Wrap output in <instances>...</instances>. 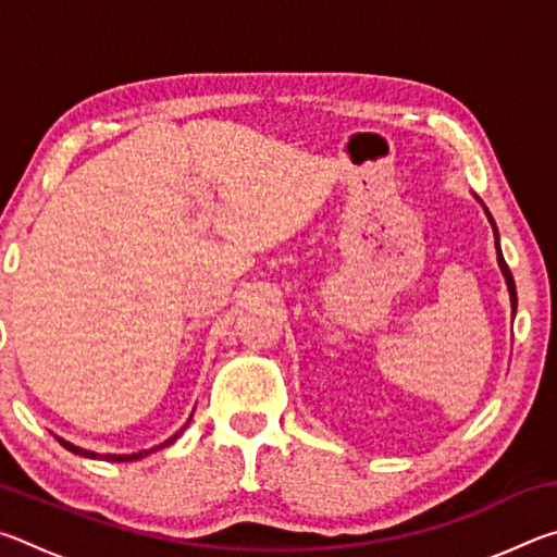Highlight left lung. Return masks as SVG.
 <instances>
[{
  "mask_svg": "<svg viewBox=\"0 0 557 557\" xmlns=\"http://www.w3.org/2000/svg\"><path fill=\"white\" fill-rule=\"evenodd\" d=\"M488 221H492V225H494V219H492V213H488ZM494 235H496V252H498V268H502V272H504V277H506V285H508V292H511V307H513V312H516V282H513V275H511V270H508V265H506V260H504V256H502V248H498V233H496V225H494Z\"/></svg>",
  "mask_w": 557,
  "mask_h": 557,
  "instance_id": "left-lung-1",
  "label": "left lung"
}]
</instances>
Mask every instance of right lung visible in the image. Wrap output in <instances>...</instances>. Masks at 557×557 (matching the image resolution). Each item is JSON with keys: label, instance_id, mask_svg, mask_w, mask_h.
Returning a JSON list of instances; mask_svg holds the SVG:
<instances>
[{"label": "right lung", "instance_id": "1", "mask_svg": "<svg viewBox=\"0 0 557 557\" xmlns=\"http://www.w3.org/2000/svg\"><path fill=\"white\" fill-rule=\"evenodd\" d=\"M178 435H182V432H176L174 437H169V440L164 442V445H159V447H169V445H172V442H174ZM55 440H59L65 449L73 451V455L90 457V459H98V457H102V455H96V451H88V449H81V447H75V445H71V442H65V440H61V437H55ZM159 447H157V449H159ZM152 451H154V449L139 451V455H106V457H102V459H108V461H132V459H139V457H147V455H152Z\"/></svg>", "mask_w": 557, "mask_h": 557}]
</instances>
